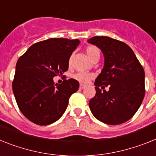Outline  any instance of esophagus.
I'll return each mask as SVG.
<instances>
[{
    "instance_id": "1",
    "label": "esophagus",
    "mask_w": 156,
    "mask_h": 156,
    "mask_svg": "<svg viewBox=\"0 0 156 156\" xmlns=\"http://www.w3.org/2000/svg\"><path fill=\"white\" fill-rule=\"evenodd\" d=\"M85 87H86V86H84V85H82V84H81V85H80V86H79V89H85Z\"/></svg>"
}]
</instances>
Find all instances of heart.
Listing matches in <instances>:
<instances>
[{
  "label": "heart",
  "mask_w": 156,
  "mask_h": 156,
  "mask_svg": "<svg viewBox=\"0 0 156 156\" xmlns=\"http://www.w3.org/2000/svg\"><path fill=\"white\" fill-rule=\"evenodd\" d=\"M86 52L91 60H93L97 55H100V52H99L98 48L94 47V46H88V47H86ZM69 63H70V59H69ZM74 77L79 82L85 84L87 83L89 81H90L93 78V74L86 72H79L77 73L76 74H74Z\"/></svg>",
  "instance_id": "heart-1"
}]
</instances>
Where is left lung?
<instances>
[{
  "label": "left lung",
  "mask_w": 156,
  "mask_h": 156,
  "mask_svg": "<svg viewBox=\"0 0 156 156\" xmlns=\"http://www.w3.org/2000/svg\"><path fill=\"white\" fill-rule=\"evenodd\" d=\"M88 42L97 46L104 57V67L95 80L96 95L89 103L90 111L102 122L122 124L134 115L143 101L144 70L133 51L122 41L96 36Z\"/></svg>",
  "instance_id": "8db88e82"
}]
</instances>
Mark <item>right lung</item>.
Wrapping results in <instances>:
<instances>
[{"label": "right lung", "mask_w": 156, "mask_h": 156, "mask_svg": "<svg viewBox=\"0 0 156 156\" xmlns=\"http://www.w3.org/2000/svg\"><path fill=\"white\" fill-rule=\"evenodd\" d=\"M78 39L50 38L31 45L18 59L12 90L20 110L27 119L40 126L61 118L69 98L79 89L70 78L54 84L53 78L67 71L69 59Z\"/></svg>", "instance_id": "obj_1"}]
</instances>
